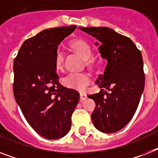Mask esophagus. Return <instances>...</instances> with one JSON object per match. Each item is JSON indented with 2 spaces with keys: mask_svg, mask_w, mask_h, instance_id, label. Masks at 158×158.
Wrapping results in <instances>:
<instances>
[{
  "mask_svg": "<svg viewBox=\"0 0 158 158\" xmlns=\"http://www.w3.org/2000/svg\"><path fill=\"white\" fill-rule=\"evenodd\" d=\"M87 98V95L86 94H84V93H81L80 94V101H84L85 99Z\"/></svg>",
  "mask_w": 158,
  "mask_h": 158,
  "instance_id": "1",
  "label": "esophagus"
}]
</instances>
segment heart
<instances>
[{
    "mask_svg": "<svg viewBox=\"0 0 158 158\" xmlns=\"http://www.w3.org/2000/svg\"><path fill=\"white\" fill-rule=\"evenodd\" d=\"M71 48L85 60L86 65L90 67L94 65V62L92 60L94 56V50L88 42L83 39H78L71 43ZM63 52L60 48H58L56 52V68L57 70L63 69ZM62 83L69 89L84 92L91 83V78L86 73L73 72L64 77Z\"/></svg>",
    "mask_w": 158,
    "mask_h": 158,
    "instance_id": "obj_1",
    "label": "heart"
}]
</instances>
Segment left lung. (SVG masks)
<instances>
[{"label": "left lung", "instance_id": "obj_1", "mask_svg": "<svg viewBox=\"0 0 158 158\" xmlns=\"http://www.w3.org/2000/svg\"><path fill=\"white\" fill-rule=\"evenodd\" d=\"M79 29L99 41V52L107 61L103 74L97 80L101 91L88 96L96 103L92 120L101 132H117L131 120L144 89L142 55L130 38L111 28Z\"/></svg>", "mask_w": 158, "mask_h": 158}]
</instances>
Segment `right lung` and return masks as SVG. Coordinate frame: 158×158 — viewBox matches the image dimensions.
Instances as JSON below:
<instances>
[{
	"mask_svg": "<svg viewBox=\"0 0 158 158\" xmlns=\"http://www.w3.org/2000/svg\"><path fill=\"white\" fill-rule=\"evenodd\" d=\"M76 26L42 31L21 46L14 60V96L31 127L48 139L67 135L79 100L76 90L59 83L56 71L58 45Z\"/></svg>",
	"mask_w": 158,
	"mask_h": 158,
	"instance_id": "1",
	"label": "right lung"
}]
</instances>
